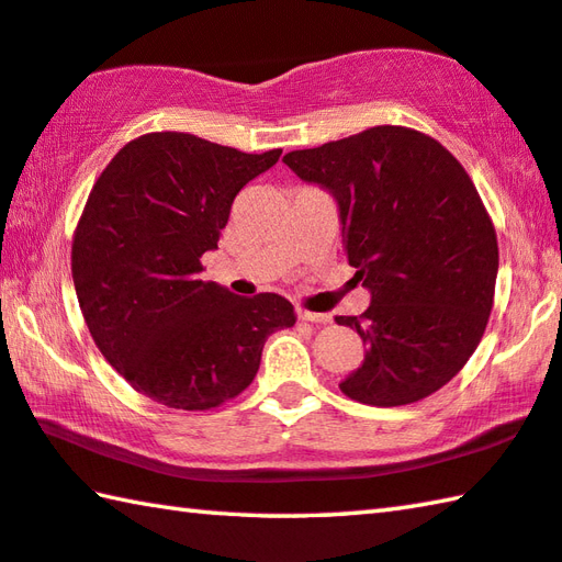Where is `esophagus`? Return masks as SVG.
I'll use <instances>...</instances> for the list:
<instances>
[{
    "label": "esophagus",
    "mask_w": 562,
    "mask_h": 562,
    "mask_svg": "<svg viewBox=\"0 0 562 562\" xmlns=\"http://www.w3.org/2000/svg\"><path fill=\"white\" fill-rule=\"evenodd\" d=\"M300 319L304 322H312V324H326L331 319V314L326 312H307V310H300Z\"/></svg>",
    "instance_id": "34e87169"
}]
</instances>
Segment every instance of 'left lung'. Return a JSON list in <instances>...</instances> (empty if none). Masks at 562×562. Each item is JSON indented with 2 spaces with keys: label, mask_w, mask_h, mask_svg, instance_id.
I'll return each instance as SVG.
<instances>
[{
  "label": "left lung",
  "mask_w": 562,
  "mask_h": 562,
  "mask_svg": "<svg viewBox=\"0 0 562 562\" xmlns=\"http://www.w3.org/2000/svg\"><path fill=\"white\" fill-rule=\"evenodd\" d=\"M329 191L346 258L371 292L359 331L366 356L339 383L351 401H423L462 371L494 304L498 246L462 165L423 132L381 125L282 157Z\"/></svg>",
  "instance_id": "1"
}]
</instances>
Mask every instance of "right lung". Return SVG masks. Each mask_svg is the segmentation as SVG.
<instances>
[{"mask_svg":"<svg viewBox=\"0 0 562 562\" xmlns=\"http://www.w3.org/2000/svg\"><path fill=\"white\" fill-rule=\"evenodd\" d=\"M280 155L151 132L90 191L70 255L80 312L112 369L151 401L177 411L231 401L252 383L268 336L297 322L280 294L238 297L201 280L233 199Z\"/></svg>","mask_w":562,"mask_h":562,"instance_id":"1","label":"right lung"}]
</instances>
